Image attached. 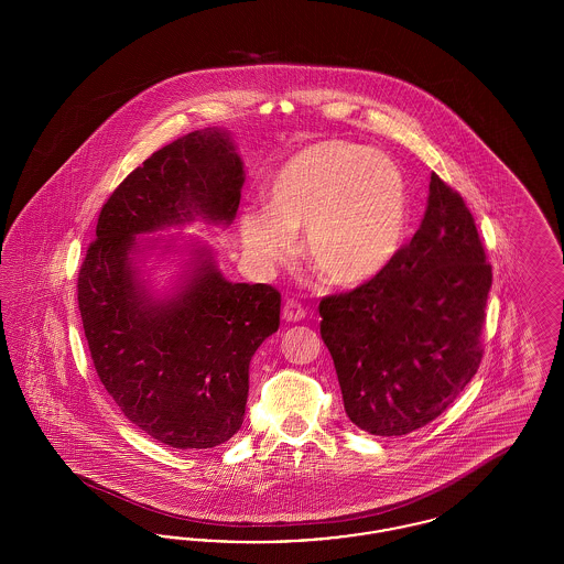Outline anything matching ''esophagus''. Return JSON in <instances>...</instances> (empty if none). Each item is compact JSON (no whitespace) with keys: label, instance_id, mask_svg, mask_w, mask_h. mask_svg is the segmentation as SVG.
I'll return each instance as SVG.
<instances>
[{"label":"esophagus","instance_id":"1","mask_svg":"<svg viewBox=\"0 0 564 564\" xmlns=\"http://www.w3.org/2000/svg\"><path fill=\"white\" fill-rule=\"evenodd\" d=\"M306 317V311L302 308V304L300 302H295V300H285V304H283V319L288 323H297L302 322Z\"/></svg>","mask_w":564,"mask_h":564}]
</instances>
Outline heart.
<instances>
[{"mask_svg":"<svg viewBox=\"0 0 564 564\" xmlns=\"http://www.w3.org/2000/svg\"><path fill=\"white\" fill-rule=\"evenodd\" d=\"M304 253L338 288L376 279L395 260L408 228V184L387 154L329 139L300 148L270 177L267 207H247L239 235L260 270L288 260L295 230Z\"/></svg>","mask_w":564,"mask_h":564,"instance_id":"1","label":"heart"}]
</instances>
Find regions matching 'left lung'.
Returning <instances> with one entry per match:
<instances>
[{
	"label": "left lung",
	"mask_w": 564,
	"mask_h": 564,
	"mask_svg": "<svg viewBox=\"0 0 564 564\" xmlns=\"http://www.w3.org/2000/svg\"><path fill=\"white\" fill-rule=\"evenodd\" d=\"M490 285L474 217L433 173L421 226L389 269L319 304L350 423L405 435L455 402L482 361Z\"/></svg>",
	"instance_id": "1"
}]
</instances>
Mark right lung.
<instances>
[{"label": "right lung", "instance_id": "right-lung-1", "mask_svg": "<svg viewBox=\"0 0 564 564\" xmlns=\"http://www.w3.org/2000/svg\"><path fill=\"white\" fill-rule=\"evenodd\" d=\"M242 166L226 129L164 145L113 189L82 262L78 304L95 370L134 427L171 448H214L241 430L251 357L279 329L276 290L228 281L198 237H149L196 219L228 228ZM156 265L174 267L164 286Z\"/></svg>", "mask_w": 564, "mask_h": 564}]
</instances>
